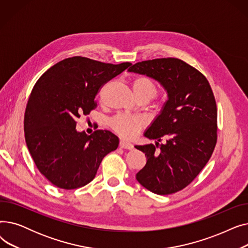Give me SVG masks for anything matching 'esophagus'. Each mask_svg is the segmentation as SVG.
Listing matches in <instances>:
<instances>
[{"mask_svg": "<svg viewBox=\"0 0 248 248\" xmlns=\"http://www.w3.org/2000/svg\"><path fill=\"white\" fill-rule=\"evenodd\" d=\"M120 147L122 149H126V150H133L134 149L133 144H131V142H128V141H125V140H121L120 141Z\"/></svg>", "mask_w": 248, "mask_h": 248, "instance_id": "34e87169", "label": "esophagus"}]
</instances>
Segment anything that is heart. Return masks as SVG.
I'll list each match as a JSON object with an SVG mask.
<instances>
[{"instance_id": "obj_1", "label": "heart", "mask_w": 248, "mask_h": 248, "mask_svg": "<svg viewBox=\"0 0 248 248\" xmlns=\"http://www.w3.org/2000/svg\"><path fill=\"white\" fill-rule=\"evenodd\" d=\"M136 95L140 97H148L152 99L157 95L159 86L154 79L149 76H138L133 82ZM110 127L113 131L125 139L135 138L141 127L145 125L142 117L129 114H117L109 121Z\"/></svg>"}]
</instances>
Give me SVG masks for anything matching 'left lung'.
Masks as SVG:
<instances>
[{
  "mask_svg": "<svg viewBox=\"0 0 248 248\" xmlns=\"http://www.w3.org/2000/svg\"><path fill=\"white\" fill-rule=\"evenodd\" d=\"M128 72L153 78L168 93L160 114L144 134L158 141L166 137V144L135 146L147 157L136 178L155 194L176 193L198 176L214 151L217 108L213 91L200 71L178 58L138 62Z\"/></svg>",
  "mask_w": 248,
  "mask_h": 248,
  "instance_id": "obj_1",
  "label": "left lung"
}]
</instances>
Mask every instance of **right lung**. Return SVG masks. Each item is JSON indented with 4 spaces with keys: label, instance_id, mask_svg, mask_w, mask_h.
I'll use <instances>...</instances> for the list:
<instances>
[{
    "label": "right lung",
    "instance_id": "obj_1",
    "mask_svg": "<svg viewBox=\"0 0 248 248\" xmlns=\"http://www.w3.org/2000/svg\"><path fill=\"white\" fill-rule=\"evenodd\" d=\"M131 65L74 56L50 67L34 85L25 111V140L38 170L54 186H85L102 159L119 147L109 131L77 132L76 120L94 109L101 86Z\"/></svg>",
    "mask_w": 248,
    "mask_h": 248
}]
</instances>
